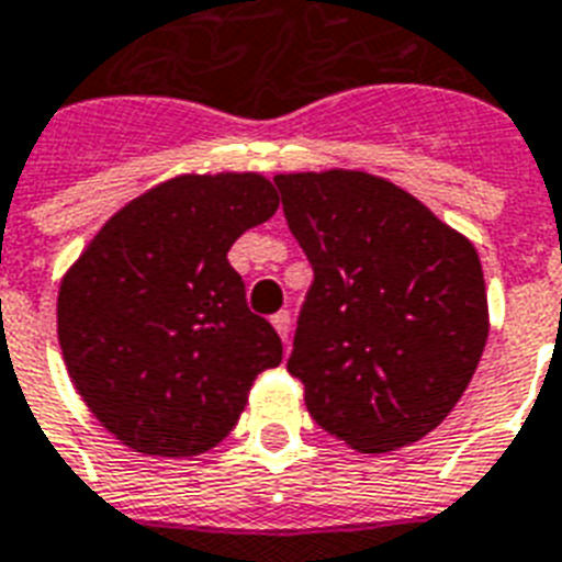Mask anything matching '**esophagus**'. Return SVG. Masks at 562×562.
Segmentation results:
<instances>
[{
    "instance_id": "esophagus-1",
    "label": "esophagus",
    "mask_w": 562,
    "mask_h": 562,
    "mask_svg": "<svg viewBox=\"0 0 562 562\" xmlns=\"http://www.w3.org/2000/svg\"><path fill=\"white\" fill-rule=\"evenodd\" d=\"M271 324L277 327V333H280L282 341L289 345V338H291V315H289V312H285V310L277 312V315L271 318Z\"/></svg>"
}]
</instances>
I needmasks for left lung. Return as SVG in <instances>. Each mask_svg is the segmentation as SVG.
<instances>
[{"mask_svg": "<svg viewBox=\"0 0 562 562\" xmlns=\"http://www.w3.org/2000/svg\"><path fill=\"white\" fill-rule=\"evenodd\" d=\"M273 182L315 273L289 359L306 409L362 453L418 442L457 406L486 348L474 244L362 170Z\"/></svg>", "mask_w": 562, "mask_h": 562, "instance_id": "left-lung-1", "label": "left lung"}]
</instances>
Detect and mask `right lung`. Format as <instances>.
<instances>
[{"label": "right lung", "mask_w": 562, "mask_h": 562, "mask_svg": "<svg viewBox=\"0 0 562 562\" xmlns=\"http://www.w3.org/2000/svg\"><path fill=\"white\" fill-rule=\"evenodd\" d=\"M280 209L259 173L177 177L123 205L58 291V345L81 401L132 451L196 457L282 362L226 252Z\"/></svg>", "instance_id": "right-lung-1"}]
</instances>
